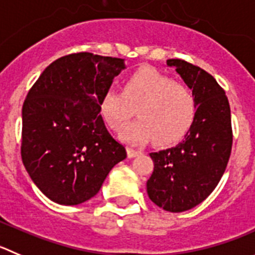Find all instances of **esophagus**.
<instances>
[{
	"label": "esophagus",
	"mask_w": 255,
	"mask_h": 255,
	"mask_svg": "<svg viewBox=\"0 0 255 255\" xmlns=\"http://www.w3.org/2000/svg\"><path fill=\"white\" fill-rule=\"evenodd\" d=\"M141 153L139 151H137V149H133V148H127V154L129 158H133V157L138 156V154Z\"/></svg>",
	"instance_id": "esophagus-1"
}]
</instances>
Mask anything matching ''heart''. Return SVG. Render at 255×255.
I'll return each instance as SVG.
<instances>
[{
    "mask_svg": "<svg viewBox=\"0 0 255 255\" xmlns=\"http://www.w3.org/2000/svg\"><path fill=\"white\" fill-rule=\"evenodd\" d=\"M137 108L138 120L128 123L120 137L139 144L154 138L158 144L177 141L187 132L196 112L191 90L182 83L152 68H141L123 83V93L109 89L104 93L101 111L107 125L120 129Z\"/></svg>",
    "mask_w": 255,
    "mask_h": 255,
    "instance_id": "obj_1",
    "label": "heart"
}]
</instances>
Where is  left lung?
I'll list each match as a JSON object with an SVG mask.
<instances>
[{
  "instance_id": "1",
  "label": "left lung",
  "mask_w": 255,
  "mask_h": 255,
  "mask_svg": "<svg viewBox=\"0 0 255 255\" xmlns=\"http://www.w3.org/2000/svg\"><path fill=\"white\" fill-rule=\"evenodd\" d=\"M167 65L192 90L196 112L180 143L149 153L154 167L147 194L163 210L182 213L203 203L220 181L232 152V116L224 89L208 71L180 59Z\"/></svg>"
}]
</instances>
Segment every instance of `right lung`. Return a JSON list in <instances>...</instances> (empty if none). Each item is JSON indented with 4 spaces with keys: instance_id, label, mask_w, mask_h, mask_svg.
<instances>
[{
    "instance_id": "1",
    "label": "right lung",
    "mask_w": 255,
    "mask_h": 255,
    "mask_svg": "<svg viewBox=\"0 0 255 255\" xmlns=\"http://www.w3.org/2000/svg\"><path fill=\"white\" fill-rule=\"evenodd\" d=\"M123 69V59L77 52L50 64L28 90L21 157L31 180L54 203L92 199L127 157L101 114L104 93Z\"/></svg>"
}]
</instances>
